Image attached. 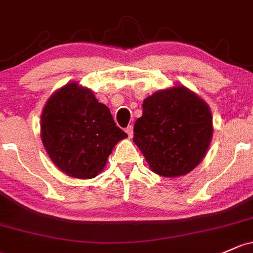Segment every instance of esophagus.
<instances>
[{"instance_id": "obj_1", "label": "esophagus", "mask_w": 253, "mask_h": 253, "mask_svg": "<svg viewBox=\"0 0 253 253\" xmlns=\"http://www.w3.org/2000/svg\"><path fill=\"white\" fill-rule=\"evenodd\" d=\"M126 132L127 134V136L132 137V135H134V127H132V126H127L126 129Z\"/></svg>"}]
</instances>
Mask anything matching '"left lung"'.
Instances as JSON below:
<instances>
[{
  "label": "left lung",
  "mask_w": 253,
  "mask_h": 253,
  "mask_svg": "<svg viewBox=\"0 0 253 253\" xmlns=\"http://www.w3.org/2000/svg\"><path fill=\"white\" fill-rule=\"evenodd\" d=\"M134 132L132 141L153 172L180 177L205 158L212 140V115L205 100L177 84L143 100Z\"/></svg>",
  "instance_id": "left-lung-1"
}]
</instances>
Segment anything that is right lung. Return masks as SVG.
<instances>
[{"mask_svg": "<svg viewBox=\"0 0 253 253\" xmlns=\"http://www.w3.org/2000/svg\"><path fill=\"white\" fill-rule=\"evenodd\" d=\"M127 135L107 106L78 82L54 91L41 115V140L62 172L81 180L99 175L115 146Z\"/></svg>", "mask_w": 253, "mask_h": 253, "instance_id": "add662e5", "label": "right lung"}]
</instances>
